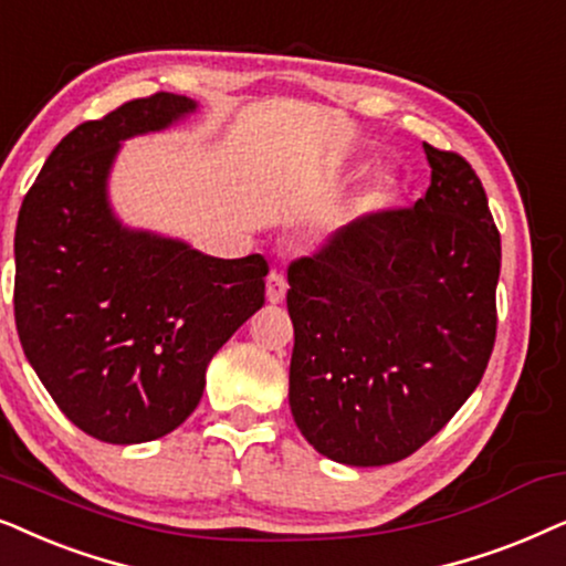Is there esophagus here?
<instances>
[{"instance_id":"obj_1","label":"esophagus","mask_w":566,"mask_h":566,"mask_svg":"<svg viewBox=\"0 0 566 566\" xmlns=\"http://www.w3.org/2000/svg\"><path fill=\"white\" fill-rule=\"evenodd\" d=\"M287 295V279H284L279 271H271L266 276V300L271 305H279Z\"/></svg>"}]
</instances>
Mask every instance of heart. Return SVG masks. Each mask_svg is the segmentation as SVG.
<instances>
[{
  "label": "heart",
  "mask_w": 566,
  "mask_h": 566,
  "mask_svg": "<svg viewBox=\"0 0 566 566\" xmlns=\"http://www.w3.org/2000/svg\"><path fill=\"white\" fill-rule=\"evenodd\" d=\"M388 199H390V188H388V184H375L370 191H367V205L370 207H382V205H388Z\"/></svg>",
  "instance_id": "obj_1"
}]
</instances>
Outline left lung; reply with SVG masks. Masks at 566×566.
Instances as JSON below:
<instances>
[{"label": "left lung", "instance_id": "left-lung-1", "mask_svg": "<svg viewBox=\"0 0 566 566\" xmlns=\"http://www.w3.org/2000/svg\"><path fill=\"white\" fill-rule=\"evenodd\" d=\"M432 184L409 209L336 230L290 263V409L321 455L409 458L453 419L496 336L502 243L461 155L424 142Z\"/></svg>", "mask_w": 566, "mask_h": 566}]
</instances>
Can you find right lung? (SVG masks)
Segmentation results:
<instances>
[{"label":"right lung","mask_w":566,"mask_h":566,"mask_svg":"<svg viewBox=\"0 0 566 566\" xmlns=\"http://www.w3.org/2000/svg\"><path fill=\"white\" fill-rule=\"evenodd\" d=\"M193 111L191 97L155 93L85 120L59 142L20 207L22 352L66 419L111 446L184 424L217 349L263 305V255L214 259L124 228L108 205L120 142Z\"/></svg>","instance_id":"add662e5"}]
</instances>
